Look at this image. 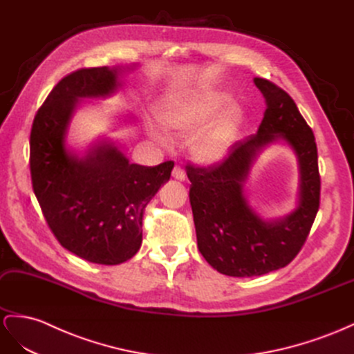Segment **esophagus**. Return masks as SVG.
Here are the masks:
<instances>
[{"instance_id":"obj_1","label":"esophagus","mask_w":354,"mask_h":354,"mask_svg":"<svg viewBox=\"0 0 354 354\" xmlns=\"http://www.w3.org/2000/svg\"><path fill=\"white\" fill-rule=\"evenodd\" d=\"M172 176H174L175 179H178V180H185V172H184V169L179 167V166H175L174 170H172Z\"/></svg>"}]
</instances>
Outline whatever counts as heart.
Returning <instances> with one entry per match:
<instances>
[{
    "instance_id": "1",
    "label": "heart",
    "mask_w": 354,
    "mask_h": 354,
    "mask_svg": "<svg viewBox=\"0 0 354 354\" xmlns=\"http://www.w3.org/2000/svg\"><path fill=\"white\" fill-rule=\"evenodd\" d=\"M227 98L230 97L223 91H197L174 102V106L165 113V127L180 138H191L216 117ZM216 118L206 130H202L203 132L194 140L191 147L192 156L201 163L219 162L231 150L243 127L244 110L236 102H232ZM158 141L166 147L169 145V140L163 135H158Z\"/></svg>"
}]
</instances>
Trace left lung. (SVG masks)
<instances>
[{
    "instance_id": "obj_1",
    "label": "left lung",
    "mask_w": 354,
    "mask_h": 354,
    "mask_svg": "<svg viewBox=\"0 0 354 354\" xmlns=\"http://www.w3.org/2000/svg\"><path fill=\"white\" fill-rule=\"evenodd\" d=\"M266 110L257 133L235 142L221 162L187 166L197 245L207 263L227 277H259L287 266L299 254L319 210L321 176L315 135L294 100L263 77H254ZM285 140L301 169L299 206L275 221L249 207L243 185L255 157L270 142Z\"/></svg>"
}]
</instances>
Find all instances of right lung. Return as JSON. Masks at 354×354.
Wrapping results in <instances>:
<instances>
[{"mask_svg":"<svg viewBox=\"0 0 354 354\" xmlns=\"http://www.w3.org/2000/svg\"><path fill=\"white\" fill-rule=\"evenodd\" d=\"M119 67H91L64 76L37 111L30 131V178L59 243L77 257L119 265L138 252L147 204L169 180L174 162L129 163L107 141L79 157L66 132L79 98L107 97L120 86Z\"/></svg>","mask_w":354,"mask_h":354,"instance_id":"obj_1","label":"right lung"}]
</instances>
